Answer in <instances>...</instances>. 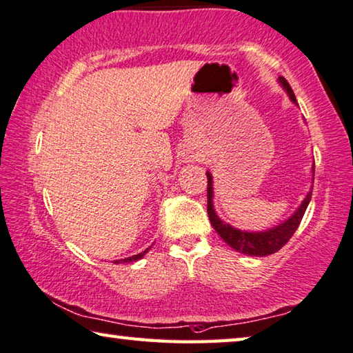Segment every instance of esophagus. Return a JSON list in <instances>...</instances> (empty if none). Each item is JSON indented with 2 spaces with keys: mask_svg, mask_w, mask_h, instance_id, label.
<instances>
[{
  "mask_svg": "<svg viewBox=\"0 0 353 353\" xmlns=\"http://www.w3.org/2000/svg\"><path fill=\"white\" fill-rule=\"evenodd\" d=\"M183 159H184V163H192V161L195 159V154L190 152H186V153H183Z\"/></svg>",
  "mask_w": 353,
  "mask_h": 353,
  "instance_id": "esophagus-1",
  "label": "esophagus"
}]
</instances>
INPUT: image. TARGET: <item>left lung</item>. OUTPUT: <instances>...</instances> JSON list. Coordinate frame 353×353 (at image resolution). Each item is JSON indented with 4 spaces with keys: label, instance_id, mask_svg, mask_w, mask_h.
<instances>
[{
    "label": "left lung",
    "instance_id": "obj_1",
    "mask_svg": "<svg viewBox=\"0 0 353 353\" xmlns=\"http://www.w3.org/2000/svg\"><path fill=\"white\" fill-rule=\"evenodd\" d=\"M279 83L283 86V90L287 91V94L290 96V99H292V102L298 105L292 86L288 85L287 80L282 76L279 77ZM312 170L314 176V163H313ZM206 175H208V215H209V220H211V225L214 230L217 231L219 236L223 239L232 250L242 252V254H246V256L262 257V256L274 254V252L279 251L282 246L292 239L296 230H298L301 220L305 214L308 203L312 200V189H310V192L307 194L304 201L301 203V206L296 209V212L288 220L283 221V223L277 225L274 228H270L267 231H259V232L242 231L231 226L230 223H225V221L219 217L217 212H215L214 203H212V196H214L212 175L211 172H206Z\"/></svg>",
    "mask_w": 353,
    "mask_h": 353
}]
</instances>
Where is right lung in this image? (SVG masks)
Returning a JSON list of instances; mask_svg holds the SVG:
<instances>
[{"label":"right lung","mask_w":353,"mask_h":353,"mask_svg":"<svg viewBox=\"0 0 353 353\" xmlns=\"http://www.w3.org/2000/svg\"><path fill=\"white\" fill-rule=\"evenodd\" d=\"M150 250V248H147L145 251H142V252H139V254H136V256H132V257H127V259H122V261H114V263H128V262H136V261H139V259H142L144 257L145 254H147V251Z\"/></svg>","instance_id":"1"}]
</instances>
